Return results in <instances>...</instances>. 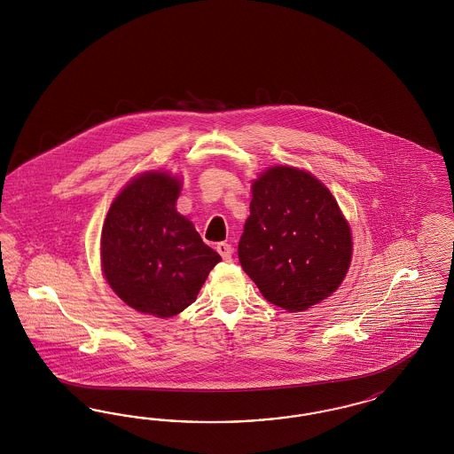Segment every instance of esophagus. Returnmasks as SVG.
<instances>
[{
    "label": "esophagus",
    "instance_id": "esophagus-1",
    "mask_svg": "<svg viewBox=\"0 0 454 454\" xmlns=\"http://www.w3.org/2000/svg\"><path fill=\"white\" fill-rule=\"evenodd\" d=\"M216 251H218L219 254H221V258H223L224 262H231V256H233L231 245H228V243H218V245H216Z\"/></svg>",
    "mask_w": 454,
    "mask_h": 454
}]
</instances>
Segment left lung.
Returning a JSON list of instances; mask_svg holds the SVG:
<instances>
[{
	"label": "left lung",
	"instance_id": "8db88e82",
	"mask_svg": "<svg viewBox=\"0 0 454 454\" xmlns=\"http://www.w3.org/2000/svg\"><path fill=\"white\" fill-rule=\"evenodd\" d=\"M238 256L265 300L301 312L344 280L352 256L350 228L312 174L271 168L253 183Z\"/></svg>",
	"mask_w": 454,
	"mask_h": 454
}]
</instances>
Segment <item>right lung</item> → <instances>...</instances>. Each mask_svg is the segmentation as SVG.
Masks as SVG:
<instances>
[{"label":"right lung","mask_w":454,"mask_h":454,"mask_svg":"<svg viewBox=\"0 0 454 454\" xmlns=\"http://www.w3.org/2000/svg\"><path fill=\"white\" fill-rule=\"evenodd\" d=\"M179 181L145 172L115 198L102 228V268L114 292L137 312L172 317L189 307L221 262L176 211Z\"/></svg>","instance_id":"1"}]
</instances>
